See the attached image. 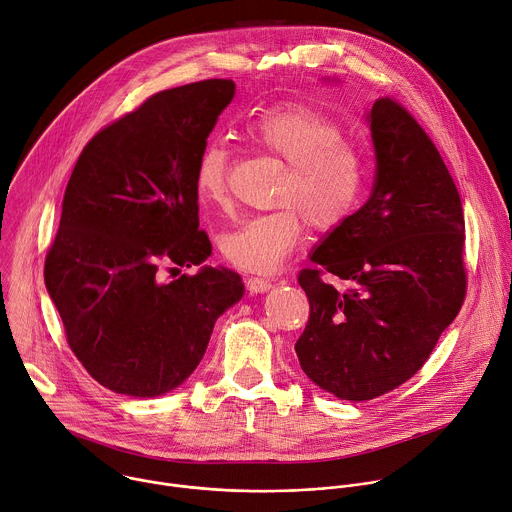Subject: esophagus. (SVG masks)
<instances>
[{"instance_id":"obj_1","label":"esophagus","mask_w":512,"mask_h":512,"mask_svg":"<svg viewBox=\"0 0 512 512\" xmlns=\"http://www.w3.org/2000/svg\"><path fill=\"white\" fill-rule=\"evenodd\" d=\"M246 286H248V290H250V292H254V294H260V292H266V290H270V288H272V282H270V280H266V278H256V276H250V278H246Z\"/></svg>"}]
</instances>
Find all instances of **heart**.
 Here are the masks:
<instances>
[{
  "mask_svg": "<svg viewBox=\"0 0 512 512\" xmlns=\"http://www.w3.org/2000/svg\"><path fill=\"white\" fill-rule=\"evenodd\" d=\"M246 137L286 163L276 193V210L244 220L222 240L224 258L238 270L270 274L302 240L306 226L321 234L341 228L359 208L367 169L361 151L333 117L298 102L254 115ZM230 149L214 139L195 165V191L208 206H228Z\"/></svg>",
  "mask_w": 512,
  "mask_h": 512,
  "instance_id": "1",
  "label": "heart"
}]
</instances>
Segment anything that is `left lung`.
<instances>
[{
  "mask_svg": "<svg viewBox=\"0 0 512 512\" xmlns=\"http://www.w3.org/2000/svg\"><path fill=\"white\" fill-rule=\"evenodd\" d=\"M375 181L369 199L311 254L298 284L311 315L294 345L302 371L339 399L379 397L428 361L466 296L464 214L428 133L397 100L367 115ZM329 271L350 288L339 293Z\"/></svg>",
  "mask_w": 512,
  "mask_h": 512,
  "instance_id": "obj_1",
  "label": "left lung"
}]
</instances>
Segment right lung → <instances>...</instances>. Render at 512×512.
Here are the masks:
<instances>
[{
  "instance_id": "obj_1",
  "label": "right lung",
  "mask_w": 512,
  "mask_h": 512,
  "mask_svg": "<svg viewBox=\"0 0 512 512\" xmlns=\"http://www.w3.org/2000/svg\"><path fill=\"white\" fill-rule=\"evenodd\" d=\"M234 92L232 80L212 78L149 96L86 143L68 179L44 280L72 353L115 393L179 387L244 294L228 268L161 280L212 254L195 165Z\"/></svg>"
}]
</instances>
